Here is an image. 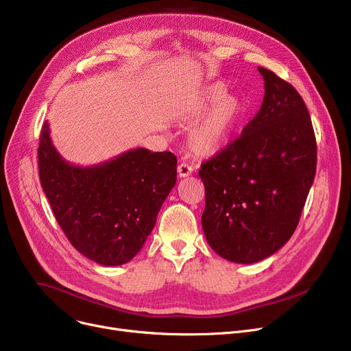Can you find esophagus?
<instances>
[{"mask_svg":"<svg viewBox=\"0 0 351 351\" xmlns=\"http://www.w3.org/2000/svg\"><path fill=\"white\" fill-rule=\"evenodd\" d=\"M192 172H193L192 166H189L188 163H180V165L178 166V175H179L180 178H188V176L192 175Z\"/></svg>","mask_w":351,"mask_h":351,"instance_id":"obj_1","label":"esophagus"}]
</instances>
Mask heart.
I'll use <instances>...</instances> for the list:
<instances>
[{"mask_svg": "<svg viewBox=\"0 0 351 351\" xmlns=\"http://www.w3.org/2000/svg\"><path fill=\"white\" fill-rule=\"evenodd\" d=\"M245 115L243 99L228 95V89L222 84L200 88L186 99L178 114L179 119L185 122L204 117L189 129L186 136L189 151L199 158H210L222 152L232 142Z\"/></svg>", "mask_w": 351, "mask_h": 351, "instance_id": "obj_1", "label": "heart"}]
</instances>
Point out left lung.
<instances>
[{"instance_id": "8db88e82", "label": "left lung", "mask_w": 351, "mask_h": 351, "mask_svg": "<svg viewBox=\"0 0 351 351\" xmlns=\"http://www.w3.org/2000/svg\"><path fill=\"white\" fill-rule=\"evenodd\" d=\"M265 97L242 135L202 165L209 246L234 263L278 252L299 223L316 175L317 146L303 98L259 66Z\"/></svg>"}]
</instances>
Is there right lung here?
I'll return each mask as SVG.
<instances>
[{"label": "right lung", "instance_id": "add662e5", "mask_svg": "<svg viewBox=\"0 0 351 351\" xmlns=\"http://www.w3.org/2000/svg\"><path fill=\"white\" fill-rule=\"evenodd\" d=\"M176 156L135 147L92 166L65 160L45 121L38 168L45 196L71 245L92 262L132 261L151 234L176 183Z\"/></svg>", "mask_w": 351, "mask_h": 351}]
</instances>
